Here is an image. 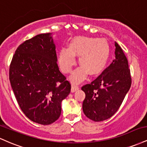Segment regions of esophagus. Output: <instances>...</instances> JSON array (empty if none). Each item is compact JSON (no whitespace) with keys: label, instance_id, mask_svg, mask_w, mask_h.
<instances>
[{"label":"esophagus","instance_id":"obj_1","mask_svg":"<svg viewBox=\"0 0 147 147\" xmlns=\"http://www.w3.org/2000/svg\"><path fill=\"white\" fill-rule=\"evenodd\" d=\"M79 89V86L77 85H76L75 84H72V87H71V92H75L76 90H78Z\"/></svg>","mask_w":147,"mask_h":147}]
</instances>
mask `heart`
I'll list each match as a JSON object with an SVG mask.
<instances>
[{
	"mask_svg": "<svg viewBox=\"0 0 147 147\" xmlns=\"http://www.w3.org/2000/svg\"><path fill=\"white\" fill-rule=\"evenodd\" d=\"M110 54V45L105 38L80 37L71 42L69 49L61 50L59 63L64 73H70L77 62L75 56H78L82 65L70 77L72 82L78 83L87 77L88 72L95 75L102 72L109 61Z\"/></svg>",
	"mask_w": 147,
	"mask_h": 147,
	"instance_id": "heart-1",
	"label": "heart"
}]
</instances>
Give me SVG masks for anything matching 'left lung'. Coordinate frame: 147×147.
<instances>
[{
	"mask_svg": "<svg viewBox=\"0 0 147 147\" xmlns=\"http://www.w3.org/2000/svg\"><path fill=\"white\" fill-rule=\"evenodd\" d=\"M115 59L90 84L82 87L86 97L82 109L88 118L95 122L106 120L117 112L131 85L126 57L115 42Z\"/></svg>",
	"mask_w": 147,
	"mask_h": 147,
	"instance_id": "8db88e82",
	"label": "left lung"
}]
</instances>
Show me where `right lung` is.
Wrapping results in <instances>:
<instances>
[{
	"mask_svg": "<svg viewBox=\"0 0 147 147\" xmlns=\"http://www.w3.org/2000/svg\"><path fill=\"white\" fill-rule=\"evenodd\" d=\"M52 34H41L16 49L9 66V81L21 111L30 120L52 124L61 113L70 82L59 71Z\"/></svg>",
	"mask_w": 147,
	"mask_h": 147,
	"instance_id": "right-lung-1",
	"label": "right lung"
}]
</instances>
